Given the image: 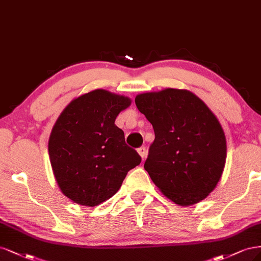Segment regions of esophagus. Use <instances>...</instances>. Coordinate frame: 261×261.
Wrapping results in <instances>:
<instances>
[{"label": "esophagus", "instance_id": "1", "mask_svg": "<svg viewBox=\"0 0 261 261\" xmlns=\"http://www.w3.org/2000/svg\"><path fill=\"white\" fill-rule=\"evenodd\" d=\"M138 153H139V155L141 156L142 159H144L145 156H146V148H145V147H140V148H138Z\"/></svg>", "mask_w": 261, "mask_h": 261}]
</instances>
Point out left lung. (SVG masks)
Here are the masks:
<instances>
[{"instance_id": "obj_1", "label": "left lung", "mask_w": 261, "mask_h": 261, "mask_svg": "<svg viewBox=\"0 0 261 261\" xmlns=\"http://www.w3.org/2000/svg\"><path fill=\"white\" fill-rule=\"evenodd\" d=\"M136 104L155 132L144 164L155 186L180 206L206 198L219 182L226 159L225 136L215 114L188 90L138 94Z\"/></svg>"}]
</instances>
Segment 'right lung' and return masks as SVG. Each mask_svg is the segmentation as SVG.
Segmentation results:
<instances>
[{"label":"right lung","instance_id":"obj_1","mask_svg":"<svg viewBox=\"0 0 261 261\" xmlns=\"http://www.w3.org/2000/svg\"><path fill=\"white\" fill-rule=\"evenodd\" d=\"M131 99L96 89L72 99L48 139L57 186L73 203L94 207L114 196L128 171L141 163L115 124Z\"/></svg>","mask_w":261,"mask_h":261}]
</instances>
